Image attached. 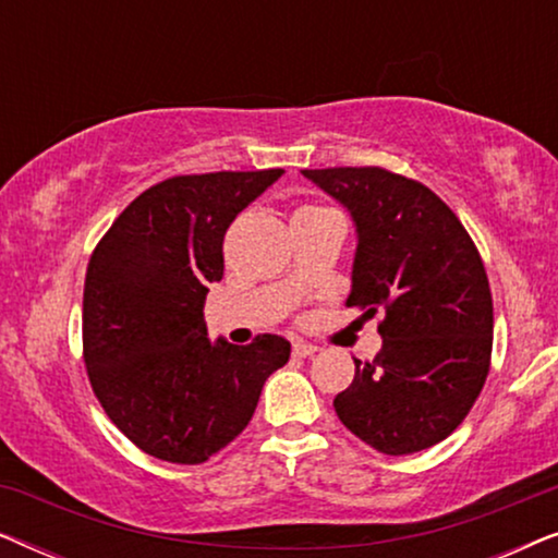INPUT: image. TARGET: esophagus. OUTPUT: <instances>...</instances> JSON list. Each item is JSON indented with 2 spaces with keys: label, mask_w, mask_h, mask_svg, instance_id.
<instances>
[{
  "label": "esophagus",
  "mask_w": 558,
  "mask_h": 558,
  "mask_svg": "<svg viewBox=\"0 0 558 558\" xmlns=\"http://www.w3.org/2000/svg\"><path fill=\"white\" fill-rule=\"evenodd\" d=\"M292 353H294L296 357H312V355L319 353V348L312 345V342H294Z\"/></svg>",
  "instance_id": "esophagus-1"
}]
</instances>
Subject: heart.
<instances>
[{"label": "heart", "instance_id": "b5f03b06", "mask_svg": "<svg viewBox=\"0 0 558 558\" xmlns=\"http://www.w3.org/2000/svg\"><path fill=\"white\" fill-rule=\"evenodd\" d=\"M325 208H317V205H304V208H300L294 213V218L296 216H312V213H323Z\"/></svg>", "mask_w": 558, "mask_h": 558}]
</instances>
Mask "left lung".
Wrapping results in <instances>:
<instances>
[{
	"label": "left lung",
	"instance_id": "8db88e82",
	"mask_svg": "<svg viewBox=\"0 0 558 558\" xmlns=\"http://www.w3.org/2000/svg\"><path fill=\"white\" fill-rule=\"evenodd\" d=\"M345 205L357 231L348 307L384 315V348L355 361L335 396L340 422L384 454L447 439L483 391L493 353V296L483 258L449 205L384 167L302 170Z\"/></svg>",
	"mask_w": 558,
	"mask_h": 558
}]
</instances>
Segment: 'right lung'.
<instances>
[{
    "label": "right lung",
    "instance_id": "add662e5",
    "mask_svg": "<svg viewBox=\"0 0 558 558\" xmlns=\"http://www.w3.org/2000/svg\"><path fill=\"white\" fill-rule=\"evenodd\" d=\"M284 170L178 174L132 201L94 248L83 287V361L96 399L142 452L201 464L246 429L279 335L210 342L205 294L223 279V235Z\"/></svg>",
    "mask_w": 558,
    "mask_h": 558
}]
</instances>
